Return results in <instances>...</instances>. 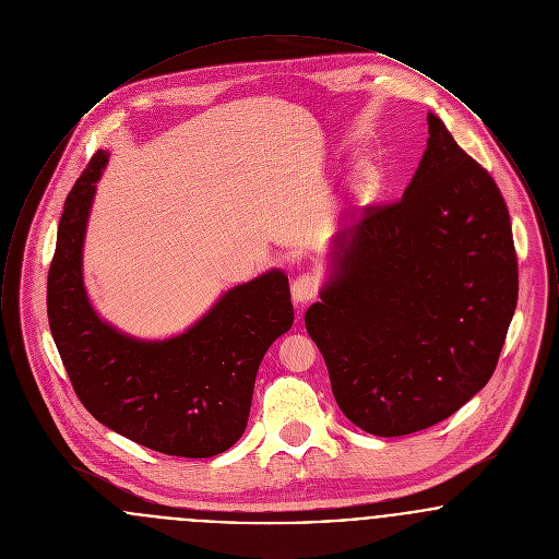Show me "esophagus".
I'll return each instance as SVG.
<instances>
[{
    "mask_svg": "<svg viewBox=\"0 0 559 559\" xmlns=\"http://www.w3.org/2000/svg\"><path fill=\"white\" fill-rule=\"evenodd\" d=\"M317 287H319V281L312 272H304L299 274L295 281H293L292 293L293 301L297 308H304L306 304H310L317 295Z\"/></svg>",
    "mask_w": 559,
    "mask_h": 559,
    "instance_id": "esophagus-1",
    "label": "esophagus"
}]
</instances>
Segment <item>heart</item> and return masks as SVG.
<instances>
[{
	"instance_id": "b5f03b06",
	"label": "heart",
	"mask_w": 559,
	"mask_h": 559,
	"mask_svg": "<svg viewBox=\"0 0 559 559\" xmlns=\"http://www.w3.org/2000/svg\"><path fill=\"white\" fill-rule=\"evenodd\" d=\"M377 187H379V178H377V174H374L372 169L358 171L356 182H354V188H356L358 197H371V194H374Z\"/></svg>"
}]
</instances>
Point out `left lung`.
Segmentation results:
<instances>
[{
	"label": "left lung",
	"mask_w": 559,
	"mask_h": 559,
	"mask_svg": "<svg viewBox=\"0 0 559 559\" xmlns=\"http://www.w3.org/2000/svg\"><path fill=\"white\" fill-rule=\"evenodd\" d=\"M402 199L333 239L331 278L306 312L337 406L394 438L449 419L497 369L518 304V255L492 176L427 115Z\"/></svg>",
	"instance_id": "obj_1"
}]
</instances>
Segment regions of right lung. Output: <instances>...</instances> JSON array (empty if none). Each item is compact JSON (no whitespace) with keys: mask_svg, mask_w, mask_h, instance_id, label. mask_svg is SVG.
I'll use <instances>...</instances> for the list:
<instances>
[{"mask_svg":"<svg viewBox=\"0 0 559 559\" xmlns=\"http://www.w3.org/2000/svg\"><path fill=\"white\" fill-rule=\"evenodd\" d=\"M105 165L107 153H94L58 224L48 320L62 365L92 417L135 444L190 459L228 451L247 427L267 347L292 329L289 278L272 270L224 293L174 340L115 331L96 317L81 281L85 222Z\"/></svg>","mask_w":559,"mask_h":559,"instance_id":"right-lung-1","label":"right lung"}]
</instances>
